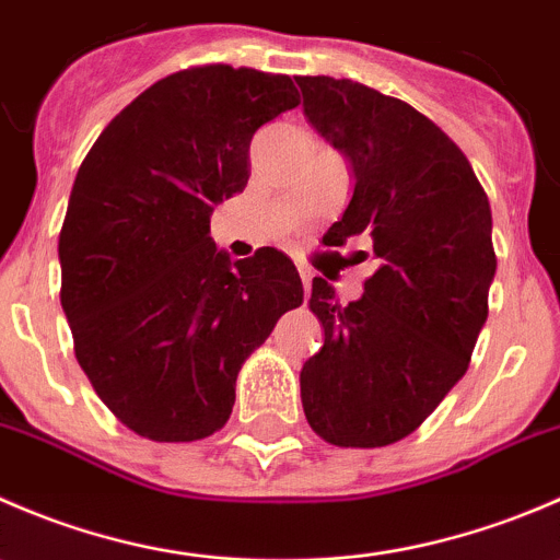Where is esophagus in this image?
<instances>
[{
  "instance_id": "obj_1",
  "label": "esophagus",
  "mask_w": 560,
  "mask_h": 560,
  "mask_svg": "<svg viewBox=\"0 0 560 560\" xmlns=\"http://www.w3.org/2000/svg\"><path fill=\"white\" fill-rule=\"evenodd\" d=\"M298 273H301V279H303V290L308 292V287H312V279H314L312 268H306V265H301V268H298Z\"/></svg>"
}]
</instances>
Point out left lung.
<instances>
[{"instance_id":"1","label":"left lung","mask_w":560,"mask_h":560,"mask_svg":"<svg viewBox=\"0 0 560 560\" xmlns=\"http://www.w3.org/2000/svg\"><path fill=\"white\" fill-rule=\"evenodd\" d=\"M298 86L308 124L354 178L327 235L338 246L365 235L380 262L347 306L325 279L312 281L325 343L303 363V411L336 447H385L466 374L495 276L490 202L463 151L411 105L349 78Z\"/></svg>"}]
</instances>
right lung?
<instances>
[{
	"mask_svg": "<svg viewBox=\"0 0 560 560\" xmlns=\"http://www.w3.org/2000/svg\"><path fill=\"white\" fill-rule=\"evenodd\" d=\"M298 103L287 75L180 70L124 107L75 175L61 308L83 374L138 436L219 431L244 360L303 303L284 252L230 259L211 238L213 208L244 191L254 132Z\"/></svg>",
	"mask_w": 560,
	"mask_h": 560,
	"instance_id": "add662e5",
	"label": "right lung"
}]
</instances>
